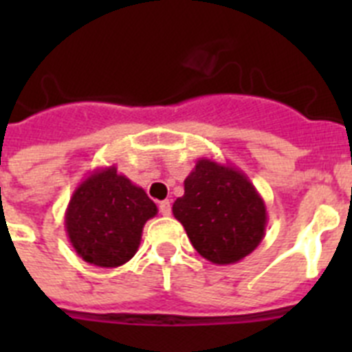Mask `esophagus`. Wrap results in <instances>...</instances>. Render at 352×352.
I'll return each mask as SVG.
<instances>
[{
    "label": "esophagus",
    "instance_id": "esophagus-1",
    "mask_svg": "<svg viewBox=\"0 0 352 352\" xmlns=\"http://www.w3.org/2000/svg\"><path fill=\"white\" fill-rule=\"evenodd\" d=\"M158 210H160V213L164 214V217H169V214H170V203H169V201H162V203L158 204Z\"/></svg>",
    "mask_w": 352,
    "mask_h": 352
}]
</instances>
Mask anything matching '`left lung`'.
Listing matches in <instances>:
<instances>
[{"label":"left lung","mask_w":352,"mask_h":352,"mask_svg":"<svg viewBox=\"0 0 352 352\" xmlns=\"http://www.w3.org/2000/svg\"><path fill=\"white\" fill-rule=\"evenodd\" d=\"M173 214L192 247L213 264L245 259L259 247L268 222L264 199L247 174L206 157L185 178Z\"/></svg>","instance_id":"1"}]
</instances>
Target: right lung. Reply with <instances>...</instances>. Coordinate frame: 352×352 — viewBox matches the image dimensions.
Instances as JSON below:
<instances>
[{
    "label": "right lung",
    "mask_w": 352,
    "mask_h": 352,
    "mask_svg": "<svg viewBox=\"0 0 352 352\" xmlns=\"http://www.w3.org/2000/svg\"><path fill=\"white\" fill-rule=\"evenodd\" d=\"M157 213V204L141 186L109 166L79 183L65 211V229L86 263L118 268L135 256L142 227Z\"/></svg>",
    "instance_id": "obj_1"
}]
</instances>
